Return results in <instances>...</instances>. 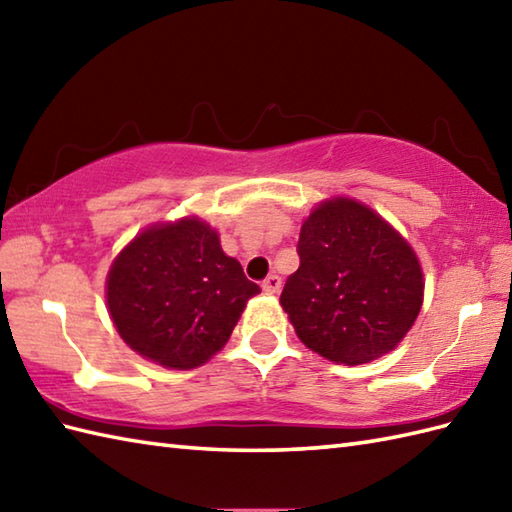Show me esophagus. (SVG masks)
Masks as SVG:
<instances>
[{
    "mask_svg": "<svg viewBox=\"0 0 512 512\" xmlns=\"http://www.w3.org/2000/svg\"><path fill=\"white\" fill-rule=\"evenodd\" d=\"M262 288H264V292H268V295H277V292L281 290V277L279 275H268L264 279Z\"/></svg>",
    "mask_w": 512,
    "mask_h": 512,
    "instance_id": "34e87169",
    "label": "esophagus"
}]
</instances>
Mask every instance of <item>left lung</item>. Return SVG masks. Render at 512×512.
I'll list each match as a JSON object with an SVG mask.
<instances>
[{
	"label": "left lung",
	"instance_id": "left-lung-1",
	"mask_svg": "<svg viewBox=\"0 0 512 512\" xmlns=\"http://www.w3.org/2000/svg\"><path fill=\"white\" fill-rule=\"evenodd\" d=\"M297 253L279 301L312 352L358 365L405 339L422 306V268L378 213L350 198L325 200L303 222Z\"/></svg>",
	"mask_w": 512,
	"mask_h": 512
}]
</instances>
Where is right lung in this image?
<instances>
[{"instance_id": "add662e5", "label": "right lung", "mask_w": 512, "mask_h": 512, "mask_svg": "<svg viewBox=\"0 0 512 512\" xmlns=\"http://www.w3.org/2000/svg\"><path fill=\"white\" fill-rule=\"evenodd\" d=\"M257 292L198 217L136 235L114 259L105 286L121 339L169 369H193L220 352Z\"/></svg>"}]
</instances>
